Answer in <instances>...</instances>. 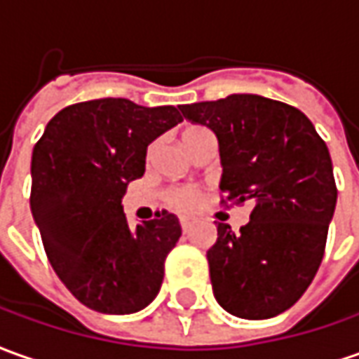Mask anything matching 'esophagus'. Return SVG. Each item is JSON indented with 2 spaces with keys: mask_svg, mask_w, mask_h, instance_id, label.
<instances>
[{
  "mask_svg": "<svg viewBox=\"0 0 359 359\" xmlns=\"http://www.w3.org/2000/svg\"><path fill=\"white\" fill-rule=\"evenodd\" d=\"M179 222L182 231H190L192 230V226H194V218H189V216H180Z\"/></svg>",
  "mask_w": 359,
  "mask_h": 359,
  "instance_id": "34e87169",
  "label": "esophagus"
}]
</instances>
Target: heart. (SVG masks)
<instances>
[{
    "label": "heart",
    "mask_w": 359,
    "mask_h": 359,
    "mask_svg": "<svg viewBox=\"0 0 359 359\" xmlns=\"http://www.w3.org/2000/svg\"><path fill=\"white\" fill-rule=\"evenodd\" d=\"M206 135H212V131L208 128H204V126H190V128L184 129L182 139H184V145L190 149L198 139L206 137ZM153 151H155V145L149 147V155H153ZM165 202L169 204L170 208H175V210H196L200 206V202H202V192L196 187H189V184L170 187L169 190H165Z\"/></svg>",
    "instance_id": "b5f03b06"
}]
</instances>
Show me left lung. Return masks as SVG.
I'll return each mask as SVG.
<instances>
[{
    "label": "left lung",
    "mask_w": 359,
    "mask_h": 359,
    "mask_svg": "<svg viewBox=\"0 0 359 359\" xmlns=\"http://www.w3.org/2000/svg\"><path fill=\"white\" fill-rule=\"evenodd\" d=\"M179 108L218 137L220 204H253L238 233L218 224L206 253L214 297L240 318L277 316L323 263L338 196L328 147L301 109L269 97L231 94Z\"/></svg>",
    "instance_id": "1"
}]
</instances>
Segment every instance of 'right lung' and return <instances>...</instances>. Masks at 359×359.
<instances>
[{"mask_svg":"<svg viewBox=\"0 0 359 359\" xmlns=\"http://www.w3.org/2000/svg\"><path fill=\"white\" fill-rule=\"evenodd\" d=\"M182 121L175 106L126 97L72 104L46 123L31 159V212L53 269L84 306L129 314L157 297L180 238L175 214L129 228L121 196L143 177L147 145Z\"/></svg>","mask_w":359,"mask_h":359,"instance_id":"right-lung-1","label":"right lung"}]
</instances>
